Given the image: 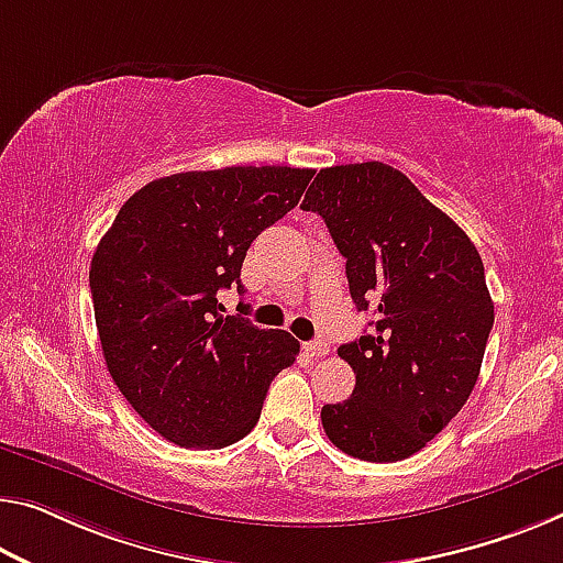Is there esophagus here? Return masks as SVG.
<instances>
[{
  "label": "esophagus",
  "instance_id": "obj_1",
  "mask_svg": "<svg viewBox=\"0 0 563 563\" xmlns=\"http://www.w3.org/2000/svg\"><path fill=\"white\" fill-rule=\"evenodd\" d=\"M305 350H307L309 357H324V354L330 352V347H327V342H322V340L307 342V344H305Z\"/></svg>",
  "mask_w": 563,
  "mask_h": 563
}]
</instances>
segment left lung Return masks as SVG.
Wrapping results in <instances>:
<instances>
[{"label": "left lung", "mask_w": 563, "mask_h": 563, "mask_svg": "<svg viewBox=\"0 0 563 563\" xmlns=\"http://www.w3.org/2000/svg\"><path fill=\"white\" fill-rule=\"evenodd\" d=\"M301 209L324 219L347 258L352 301L375 330L336 354L352 397L324 405L342 453L395 463L422 451L468 400L493 327L478 249L412 180L379 161L322 168Z\"/></svg>", "instance_id": "8db88e82"}]
</instances>
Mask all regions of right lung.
Instances as JSON below:
<instances>
[{"label": "right lung", "mask_w": 563, "mask_h": 563, "mask_svg": "<svg viewBox=\"0 0 563 563\" xmlns=\"http://www.w3.org/2000/svg\"><path fill=\"white\" fill-rule=\"evenodd\" d=\"M311 176L287 166L173 173L128 198L95 249L90 291L108 372L170 443L209 451L249 435L272 379L297 360L289 332L223 317L216 294L244 291L249 246L299 203Z\"/></svg>", "instance_id": "1"}]
</instances>
